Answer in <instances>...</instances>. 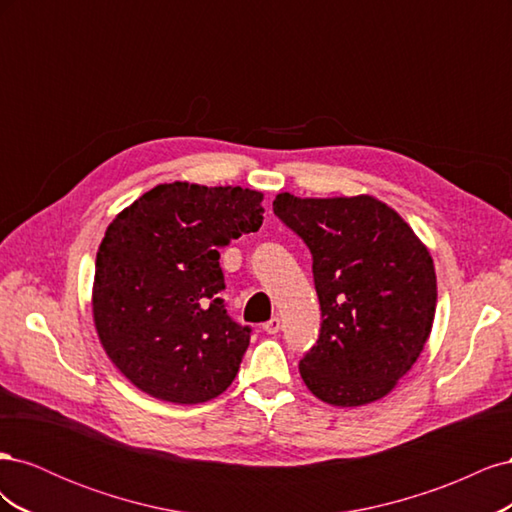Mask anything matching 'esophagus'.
I'll return each instance as SVG.
<instances>
[{
    "mask_svg": "<svg viewBox=\"0 0 512 512\" xmlns=\"http://www.w3.org/2000/svg\"><path fill=\"white\" fill-rule=\"evenodd\" d=\"M262 329H265L269 335H275V333H280V329H282V320L280 318H271L269 322H265V327H262Z\"/></svg>",
    "mask_w": 512,
    "mask_h": 512,
    "instance_id": "esophagus-1",
    "label": "esophagus"
}]
</instances>
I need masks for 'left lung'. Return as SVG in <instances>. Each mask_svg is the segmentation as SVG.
I'll list each match as a JSON object with an SVG mask.
<instances>
[{
  "label": "left lung",
  "instance_id": "8db88e82",
  "mask_svg": "<svg viewBox=\"0 0 512 512\" xmlns=\"http://www.w3.org/2000/svg\"><path fill=\"white\" fill-rule=\"evenodd\" d=\"M273 211L314 258L322 324L299 371L320 401L356 408L389 395L421 356L438 284L427 245L382 200L277 194Z\"/></svg>",
  "mask_w": 512,
  "mask_h": 512
}]
</instances>
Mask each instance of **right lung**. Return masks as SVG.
<instances>
[{
	"instance_id": "right-lung-1",
	"label": "right lung",
	"mask_w": 512,
	"mask_h": 512,
	"mask_svg": "<svg viewBox=\"0 0 512 512\" xmlns=\"http://www.w3.org/2000/svg\"><path fill=\"white\" fill-rule=\"evenodd\" d=\"M260 203L239 185L160 183L108 224L91 307L104 352L136 389L203 404L235 380L252 331L220 299V247L260 228Z\"/></svg>"
}]
</instances>
